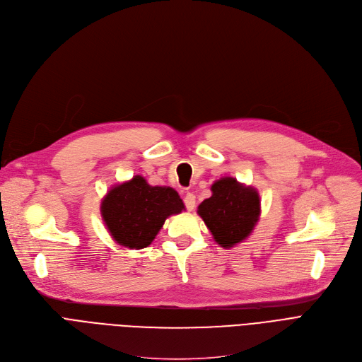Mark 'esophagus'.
<instances>
[{"label": "esophagus", "mask_w": 362, "mask_h": 362, "mask_svg": "<svg viewBox=\"0 0 362 362\" xmlns=\"http://www.w3.org/2000/svg\"><path fill=\"white\" fill-rule=\"evenodd\" d=\"M185 201V205H186V209L187 211H194L195 209V205H197V198L194 194H190V192H187V194L185 195L183 198Z\"/></svg>", "instance_id": "1"}]
</instances>
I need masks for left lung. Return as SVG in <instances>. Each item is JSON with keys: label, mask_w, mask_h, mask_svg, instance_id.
<instances>
[{"label": "left lung", "mask_w": 362, "mask_h": 362, "mask_svg": "<svg viewBox=\"0 0 362 362\" xmlns=\"http://www.w3.org/2000/svg\"><path fill=\"white\" fill-rule=\"evenodd\" d=\"M212 197L198 206V214L209 228L216 243L230 249L246 240L253 231L260 215L257 190L223 177L211 186Z\"/></svg>", "instance_id": "left-lung-1"}]
</instances>
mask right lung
Returning <instances> with one entry per match:
<instances>
[{"instance_id": "right-lung-1", "label": "right lung", "mask_w": 362, "mask_h": 362, "mask_svg": "<svg viewBox=\"0 0 362 362\" xmlns=\"http://www.w3.org/2000/svg\"><path fill=\"white\" fill-rule=\"evenodd\" d=\"M183 209L185 204L173 187L151 186L139 175L115 185L100 205L112 238L136 250L150 246L168 216Z\"/></svg>"}]
</instances>
